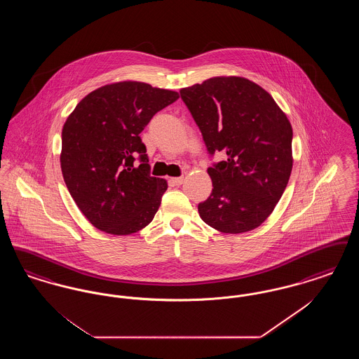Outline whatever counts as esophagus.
<instances>
[{"instance_id":"esophagus-1","label":"esophagus","mask_w":359,"mask_h":359,"mask_svg":"<svg viewBox=\"0 0 359 359\" xmlns=\"http://www.w3.org/2000/svg\"><path fill=\"white\" fill-rule=\"evenodd\" d=\"M171 183L173 186H182L183 184V177H172Z\"/></svg>"}]
</instances>
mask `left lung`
<instances>
[{
    "instance_id": "8db88e82",
    "label": "left lung",
    "mask_w": 359,
    "mask_h": 359,
    "mask_svg": "<svg viewBox=\"0 0 359 359\" xmlns=\"http://www.w3.org/2000/svg\"><path fill=\"white\" fill-rule=\"evenodd\" d=\"M208 154H226L207 172L212 192L199 203L203 222L224 234L246 233L272 214L292 171V126L261 86L215 76L180 90Z\"/></svg>"
}]
</instances>
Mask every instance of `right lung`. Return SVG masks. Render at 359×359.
<instances>
[{"mask_svg":"<svg viewBox=\"0 0 359 359\" xmlns=\"http://www.w3.org/2000/svg\"><path fill=\"white\" fill-rule=\"evenodd\" d=\"M177 98L176 91L126 81L91 91L69 114L60 167L72 199L94 227L128 236L152 222L168 186L151 176L140 133Z\"/></svg>","mask_w":359,"mask_h":359,"instance_id":"1","label":"right lung"}]
</instances>
